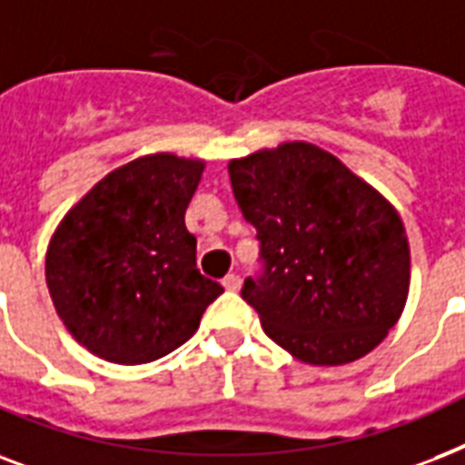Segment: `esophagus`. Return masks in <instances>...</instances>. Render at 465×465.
Here are the masks:
<instances>
[{
  "instance_id": "1",
  "label": "esophagus",
  "mask_w": 465,
  "mask_h": 465,
  "mask_svg": "<svg viewBox=\"0 0 465 465\" xmlns=\"http://www.w3.org/2000/svg\"><path fill=\"white\" fill-rule=\"evenodd\" d=\"M223 286H225V291H240V286H242V279H240L237 273H228V276L223 279Z\"/></svg>"
}]
</instances>
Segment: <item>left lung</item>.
I'll return each instance as SVG.
<instances>
[{
  "mask_svg": "<svg viewBox=\"0 0 465 465\" xmlns=\"http://www.w3.org/2000/svg\"><path fill=\"white\" fill-rule=\"evenodd\" d=\"M262 273L242 298L264 332L312 366L356 361L386 340L410 291V244L391 201L334 154L283 143L228 162Z\"/></svg>",
  "mask_w": 465,
  "mask_h": 465,
  "instance_id": "left-lung-1",
  "label": "left lung"
}]
</instances>
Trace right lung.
I'll use <instances>...</instances> for the list:
<instances>
[{"label": "right lung", "mask_w": 465, "mask_h": 465, "mask_svg": "<svg viewBox=\"0 0 465 465\" xmlns=\"http://www.w3.org/2000/svg\"><path fill=\"white\" fill-rule=\"evenodd\" d=\"M206 162L145 154L114 169L67 211L45 282L67 332L99 359L147 363L189 340L223 286L196 269L183 213Z\"/></svg>", "instance_id": "obj_1"}]
</instances>
